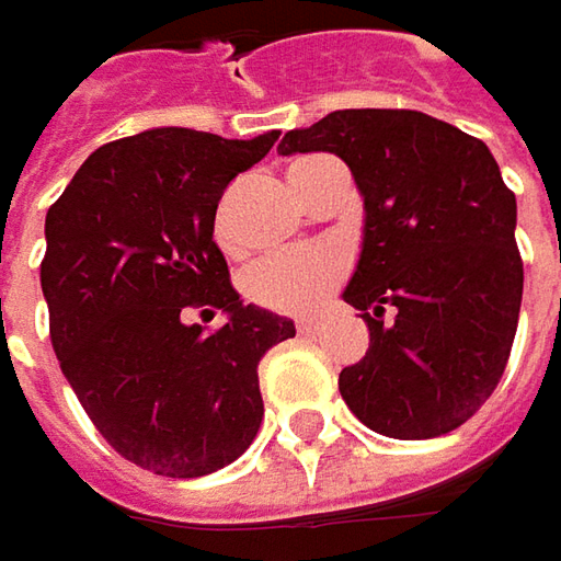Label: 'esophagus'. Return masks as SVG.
Instances as JSON below:
<instances>
[{"instance_id":"1","label":"esophagus","mask_w":561,"mask_h":561,"mask_svg":"<svg viewBox=\"0 0 561 561\" xmlns=\"http://www.w3.org/2000/svg\"><path fill=\"white\" fill-rule=\"evenodd\" d=\"M318 328H321V321H318V318H299V321H296V331H299L302 336L318 334Z\"/></svg>"}]
</instances>
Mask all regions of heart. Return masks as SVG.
Segmentation results:
<instances>
[{
    "label": "heart",
    "mask_w": 561,
    "mask_h": 561,
    "mask_svg": "<svg viewBox=\"0 0 561 561\" xmlns=\"http://www.w3.org/2000/svg\"><path fill=\"white\" fill-rule=\"evenodd\" d=\"M314 159H299L290 164V178H296L302 168ZM215 237L221 247H230L225 215H218ZM343 259L331 249H306V252H284L255 262L243 274V293L249 302L280 314H306L334 290L343 277Z\"/></svg>",
    "instance_id": "1"
}]
</instances>
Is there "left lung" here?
Wrapping results in <instances>:
<instances>
[{
	"label": "left lung",
	"instance_id": "left-lung-1",
	"mask_svg": "<svg viewBox=\"0 0 561 561\" xmlns=\"http://www.w3.org/2000/svg\"><path fill=\"white\" fill-rule=\"evenodd\" d=\"M280 156L334 152L365 199L343 299L368 353L340 371L362 424L427 440L471 419L506 371L525 268L515 193L484 142L409 108H343L284 134Z\"/></svg>",
	"mask_w": 561,
	"mask_h": 561
}]
</instances>
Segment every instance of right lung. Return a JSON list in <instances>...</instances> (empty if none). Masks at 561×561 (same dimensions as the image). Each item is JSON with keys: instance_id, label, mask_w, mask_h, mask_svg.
<instances>
[{"instance_id": "1", "label": "right lung", "mask_w": 561, "mask_h": 561, "mask_svg": "<svg viewBox=\"0 0 561 561\" xmlns=\"http://www.w3.org/2000/svg\"><path fill=\"white\" fill-rule=\"evenodd\" d=\"M277 137L156 127L105 142L46 215L39 284L61 375L99 434L146 471L203 478L259 434V362L296 328L243 306L211 233L227 184ZM190 308L228 321L205 335Z\"/></svg>"}]
</instances>
